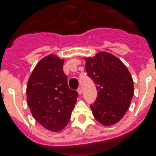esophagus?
Instances as JSON below:
<instances>
[{
  "instance_id": "34e87169",
  "label": "esophagus",
  "mask_w": 156,
  "mask_h": 156,
  "mask_svg": "<svg viewBox=\"0 0 156 156\" xmlns=\"http://www.w3.org/2000/svg\"><path fill=\"white\" fill-rule=\"evenodd\" d=\"M78 93L79 94H82V87H78Z\"/></svg>"
}]
</instances>
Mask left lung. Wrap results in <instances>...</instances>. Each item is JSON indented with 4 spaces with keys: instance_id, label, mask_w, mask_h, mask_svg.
<instances>
[{
    "instance_id": "1",
    "label": "left lung",
    "mask_w": 156,
    "mask_h": 156,
    "mask_svg": "<svg viewBox=\"0 0 156 156\" xmlns=\"http://www.w3.org/2000/svg\"><path fill=\"white\" fill-rule=\"evenodd\" d=\"M85 61L98 91L96 101L90 105L93 115L105 126L115 125L130 106L134 94L131 74L118 58L108 52H99Z\"/></svg>"
}]
</instances>
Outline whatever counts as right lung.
Segmentation results:
<instances>
[{"label":"right lung","instance_id":"right-lung-1","mask_svg":"<svg viewBox=\"0 0 156 156\" xmlns=\"http://www.w3.org/2000/svg\"><path fill=\"white\" fill-rule=\"evenodd\" d=\"M63 63L58 56H46L37 63L27 85V103L31 114L51 132L66 126L78 95L68 86Z\"/></svg>","mask_w":156,"mask_h":156}]
</instances>
